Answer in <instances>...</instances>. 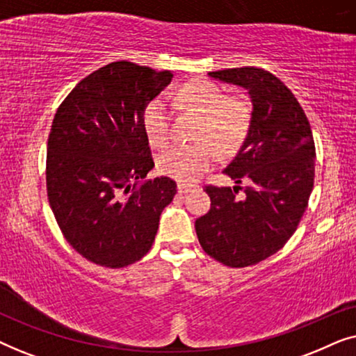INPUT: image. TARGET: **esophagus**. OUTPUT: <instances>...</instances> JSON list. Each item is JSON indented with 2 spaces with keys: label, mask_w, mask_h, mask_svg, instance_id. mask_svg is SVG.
Masks as SVG:
<instances>
[{
  "label": "esophagus",
  "mask_w": 356,
  "mask_h": 356,
  "mask_svg": "<svg viewBox=\"0 0 356 356\" xmlns=\"http://www.w3.org/2000/svg\"><path fill=\"white\" fill-rule=\"evenodd\" d=\"M194 188V184H189V183H178V193H189L191 189Z\"/></svg>",
  "instance_id": "obj_1"
}]
</instances>
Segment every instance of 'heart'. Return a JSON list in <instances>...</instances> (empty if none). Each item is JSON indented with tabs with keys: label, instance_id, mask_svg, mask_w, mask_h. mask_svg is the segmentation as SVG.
Instances as JSON below:
<instances>
[{
	"label": "heart",
	"instance_id": "1",
	"mask_svg": "<svg viewBox=\"0 0 356 356\" xmlns=\"http://www.w3.org/2000/svg\"><path fill=\"white\" fill-rule=\"evenodd\" d=\"M178 104L201 116L189 147H172L160 154L159 170L181 183H193L216 163L218 152L235 154L245 140L251 124V108L246 100L225 97L211 81L189 82L178 92ZM144 128L154 147L170 140V111L162 100H154L144 115Z\"/></svg>",
	"mask_w": 356,
	"mask_h": 356
}]
</instances>
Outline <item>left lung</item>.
<instances>
[{
	"instance_id": "left-lung-1",
	"label": "left lung",
	"mask_w": 356,
	"mask_h": 356,
	"mask_svg": "<svg viewBox=\"0 0 356 356\" xmlns=\"http://www.w3.org/2000/svg\"><path fill=\"white\" fill-rule=\"evenodd\" d=\"M209 76L250 94L251 124L223 173L236 186H206L211 211L196 220L202 250L228 267H246L284 248L308 207L314 184V139L291 90L261 67H233ZM243 179L248 181L238 198Z\"/></svg>"
}]
</instances>
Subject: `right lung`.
Wrapping results in <instances>:
<instances>
[{
  "label": "right lung",
  "instance_id": "1",
  "mask_svg": "<svg viewBox=\"0 0 356 356\" xmlns=\"http://www.w3.org/2000/svg\"><path fill=\"white\" fill-rule=\"evenodd\" d=\"M172 77L110 63L84 77L53 118L48 202L66 241L97 266L120 269L147 254L177 194L168 177L143 181L154 168L144 113Z\"/></svg>",
  "mask_w": 356,
  "mask_h": 356
}]
</instances>
